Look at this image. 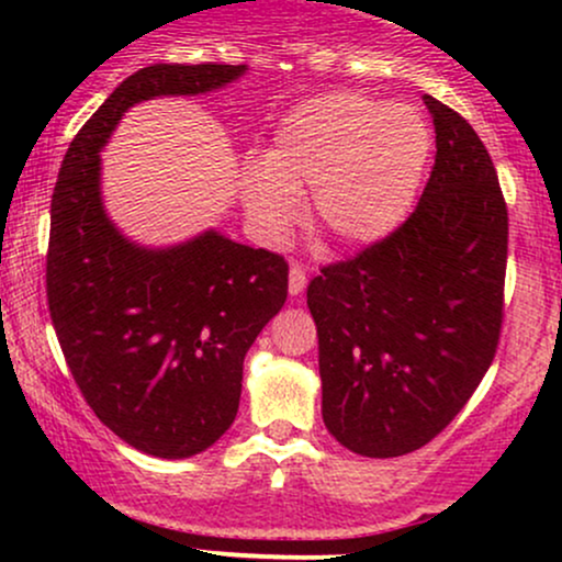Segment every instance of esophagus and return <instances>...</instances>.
<instances>
[{"instance_id":"obj_1","label":"esophagus","mask_w":562,"mask_h":562,"mask_svg":"<svg viewBox=\"0 0 562 562\" xmlns=\"http://www.w3.org/2000/svg\"><path fill=\"white\" fill-rule=\"evenodd\" d=\"M306 272H303V267H299V263H290V274H288V293L293 295H301L303 290H306Z\"/></svg>"}]
</instances>
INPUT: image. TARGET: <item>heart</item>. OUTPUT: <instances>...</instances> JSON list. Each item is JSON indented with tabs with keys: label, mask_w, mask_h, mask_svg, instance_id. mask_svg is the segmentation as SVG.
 I'll use <instances>...</instances> for the list:
<instances>
[{
	"label": "heart",
	"mask_w": 562,
	"mask_h": 562,
	"mask_svg": "<svg viewBox=\"0 0 562 562\" xmlns=\"http://www.w3.org/2000/svg\"><path fill=\"white\" fill-rule=\"evenodd\" d=\"M428 121L409 105L330 92L290 111L261 166H248L240 200L263 240H282L308 193L312 224L340 248L375 243L402 224L428 166Z\"/></svg>",
	"instance_id": "b5f03b06"
}]
</instances>
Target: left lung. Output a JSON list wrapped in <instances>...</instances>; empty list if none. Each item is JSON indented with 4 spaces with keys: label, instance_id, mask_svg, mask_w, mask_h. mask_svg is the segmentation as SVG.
I'll list each match as a JSON object with an SVG mask.
<instances>
[{
    "label": "left lung",
    "instance_id": "left-lung-1",
    "mask_svg": "<svg viewBox=\"0 0 562 562\" xmlns=\"http://www.w3.org/2000/svg\"><path fill=\"white\" fill-rule=\"evenodd\" d=\"M436 166L412 216L357 259L308 282L322 420L353 454L425 447L460 415L502 327L507 205L473 126L423 97Z\"/></svg>",
    "mask_w": 562,
    "mask_h": 562
}]
</instances>
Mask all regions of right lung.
Masks as SVG:
<instances>
[{
    "mask_svg": "<svg viewBox=\"0 0 562 562\" xmlns=\"http://www.w3.org/2000/svg\"><path fill=\"white\" fill-rule=\"evenodd\" d=\"M248 66H147L70 142L49 209L47 299L87 404L128 447L164 460L200 454L240 406L243 359L288 299V263L205 229L142 245L102 203V147L128 108L224 89Z\"/></svg>",
    "mask_w": 562,
    "mask_h": 562,
    "instance_id": "right-lung-1",
    "label": "right lung"
}]
</instances>
